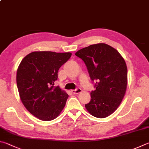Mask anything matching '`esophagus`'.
Instances as JSON below:
<instances>
[{"label": "esophagus", "instance_id": "obj_1", "mask_svg": "<svg viewBox=\"0 0 149 149\" xmlns=\"http://www.w3.org/2000/svg\"><path fill=\"white\" fill-rule=\"evenodd\" d=\"M81 92L82 90L80 88H77L76 89H75V90H72V93L73 94H79L80 93H81Z\"/></svg>", "mask_w": 149, "mask_h": 149}]
</instances>
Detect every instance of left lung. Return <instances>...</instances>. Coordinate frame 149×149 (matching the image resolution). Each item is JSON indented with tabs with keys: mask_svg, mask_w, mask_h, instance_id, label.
Returning a JSON list of instances; mask_svg holds the SVG:
<instances>
[{
	"mask_svg": "<svg viewBox=\"0 0 149 149\" xmlns=\"http://www.w3.org/2000/svg\"><path fill=\"white\" fill-rule=\"evenodd\" d=\"M75 55L84 61L95 91L85 107L97 118L107 117L119 106L127 87V66L117 50L100 43L83 48Z\"/></svg>",
	"mask_w": 149,
	"mask_h": 149,
	"instance_id": "left-lung-1",
	"label": "left lung"
}]
</instances>
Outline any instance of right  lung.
I'll use <instances>...</instances> for the list:
<instances>
[{"mask_svg": "<svg viewBox=\"0 0 149 149\" xmlns=\"http://www.w3.org/2000/svg\"><path fill=\"white\" fill-rule=\"evenodd\" d=\"M71 56V53L34 51L18 67L16 81L21 100L40 120L55 119L65 106L68 94L53 85L59 68Z\"/></svg>", "mask_w": 149, "mask_h": 149, "instance_id": "1", "label": "right lung"}]
</instances>
